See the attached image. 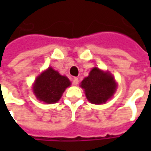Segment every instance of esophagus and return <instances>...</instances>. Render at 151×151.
I'll list each match as a JSON object with an SVG mask.
<instances>
[{
	"instance_id": "1",
	"label": "esophagus",
	"mask_w": 151,
	"mask_h": 151,
	"mask_svg": "<svg viewBox=\"0 0 151 151\" xmlns=\"http://www.w3.org/2000/svg\"><path fill=\"white\" fill-rule=\"evenodd\" d=\"M72 82L73 85H78V78H76V77H74V78H73Z\"/></svg>"
}]
</instances>
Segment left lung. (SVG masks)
Instances as JSON below:
<instances>
[{"label": "left lung", "instance_id": "left-lung-1", "mask_svg": "<svg viewBox=\"0 0 151 151\" xmlns=\"http://www.w3.org/2000/svg\"><path fill=\"white\" fill-rule=\"evenodd\" d=\"M81 86L84 89L86 96L91 104H101L113 95L116 83L110 73L103 72L95 67L82 81Z\"/></svg>", "mask_w": 151, "mask_h": 151}]
</instances>
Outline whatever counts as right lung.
I'll use <instances>...</instances> for the list:
<instances>
[{
    "label": "right lung",
    "mask_w": 151,
    "mask_h": 151,
    "mask_svg": "<svg viewBox=\"0 0 151 151\" xmlns=\"http://www.w3.org/2000/svg\"><path fill=\"white\" fill-rule=\"evenodd\" d=\"M69 86L70 82L65 76H61L50 67L36 78L33 92L40 101L53 104L59 100Z\"/></svg>",
    "instance_id": "right-lung-1"
}]
</instances>
